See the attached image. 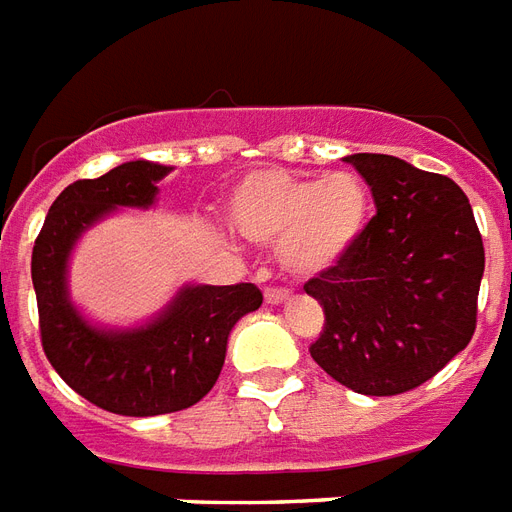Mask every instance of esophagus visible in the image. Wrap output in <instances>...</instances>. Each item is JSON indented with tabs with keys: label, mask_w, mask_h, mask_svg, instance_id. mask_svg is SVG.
<instances>
[{
	"label": "esophagus",
	"mask_w": 512,
	"mask_h": 512,
	"mask_svg": "<svg viewBox=\"0 0 512 512\" xmlns=\"http://www.w3.org/2000/svg\"><path fill=\"white\" fill-rule=\"evenodd\" d=\"M264 302L267 305H283V302H288V291H283V288H267L264 291Z\"/></svg>",
	"instance_id": "obj_1"
}]
</instances>
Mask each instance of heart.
Masks as SVG:
<instances>
[{
    "label": "heart",
    "mask_w": 512,
    "mask_h": 512,
    "mask_svg": "<svg viewBox=\"0 0 512 512\" xmlns=\"http://www.w3.org/2000/svg\"><path fill=\"white\" fill-rule=\"evenodd\" d=\"M370 210V186L348 169L324 178L259 169L226 197L234 232L259 245L278 242L280 267L302 280L329 275L351 256L364 237Z\"/></svg>",
    "instance_id": "obj_1"
}]
</instances>
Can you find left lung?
Instances as JSON below:
<instances>
[{
    "mask_svg": "<svg viewBox=\"0 0 512 512\" xmlns=\"http://www.w3.org/2000/svg\"><path fill=\"white\" fill-rule=\"evenodd\" d=\"M378 215L329 275L305 283L324 307L318 367L367 397L421 386L475 332L486 256L470 199L451 178L386 153L345 156Z\"/></svg>",
    "mask_w": 512,
    "mask_h": 512,
    "instance_id": "8db88e82",
    "label": "left lung"
}]
</instances>
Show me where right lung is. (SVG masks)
Here are the masks:
<instances>
[{
  "mask_svg": "<svg viewBox=\"0 0 512 512\" xmlns=\"http://www.w3.org/2000/svg\"><path fill=\"white\" fill-rule=\"evenodd\" d=\"M167 164L124 161L102 178L75 180L51 205L34 242L32 283L45 356L69 388L118 416H161L197 405L215 386L229 334L261 307L253 283H183L145 321L99 324L72 299L69 264L88 229L121 210H151Z\"/></svg>",
  "mask_w": 512,
  "mask_h": 512,
  "instance_id": "right-lung-1",
  "label": "right lung"
}]
</instances>
